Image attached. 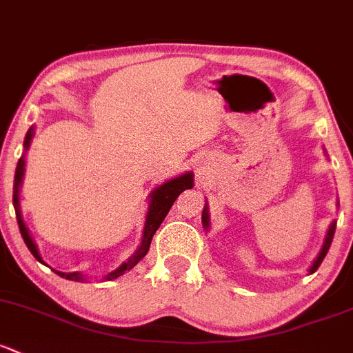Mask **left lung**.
Here are the masks:
<instances>
[{
	"mask_svg": "<svg viewBox=\"0 0 353 353\" xmlns=\"http://www.w3.org/2000/svg\"><path fill=\"white\" fill-rule=\"evenodd\" d=\"M208 221H210V220H208V211H206V210H203V223H205V228H208ZM335 226H336V223H332V226H330L328 233H326V239H325L323 248H321L320 255H318V259H316V261L313 262V265H311L310 272H316V269H318V267L321 265V262H323V259H325L326 252H328L330 245H332L333 235H335Z\"/></svg>",
	"mask_w": 353,
	"mask_h": 353,
	"instance_id": "obj_1",
	"label": "left lung"
}]
</instances>
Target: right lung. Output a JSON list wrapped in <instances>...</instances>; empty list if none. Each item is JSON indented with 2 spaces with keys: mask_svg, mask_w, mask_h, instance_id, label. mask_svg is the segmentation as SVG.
<instances>
[{
  "mask_svg": "<svg viewBox=\"0 0 353 353\" xmlns=\"http://www.w3.org/2000/svg\"><path fill=\"white\" fill-rule=\"evenodd\" d=\"M32 137H33V128H30L27 137H25V143H23L25 148H28ZM23 170H25V161H23V159H20V161H18V165H17V172H14L13 206H14V211H17V220H18V226H20V233H21V236H23L25 243H27L28 250L32 252V255L37 259V261L42 262V264H43L42 257H40L39 250H37V245L33 243L32 236L28 235L27 226H25L23 220H21L20 205H18V191H20V184H21V177H23ZM189 188H192V174L191 172L184 174V176H181V177H176V179L167 181L165 184H162L161 188H157L154 192H152L150 208H148L145 228H143L142 245H140L139 250H137L135 254H133L132 257H130L128 261L125 262V264H121L117 270H113V272L108 274V276H106V279L111 281V279H117V277L123 276L127 270L133 269V267H135L140 261H142L143 257H145V254L148 252V247H150L152 236H154V233L157 232V228L161 226L162 221H164L167 213H169L170 206L174 205V201H176L177 196H179L181 192L184 191V189H189ZM57 274L61 277H65V279H69V281H81V279H83V277H81V274H77V272H72V274L57 272Z\"/></svg>",
  "mask_w": 353,
  "mask_h": 353,
  "instance_id": "obj_1",
  "label": "right lung"
}]
</instances>
